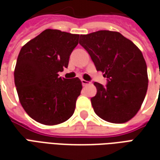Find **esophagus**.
Wrapping results in <instances>:
<instances>
[{
    "label": "esophagus",
    "instance_id": "34e87169",
    "mask_svg": "<svg viewBox=\"0 0 160 160\" xmlns=\"http://www.w3.org/2000/svg\"><path fill=\"white\" fill-rule=\"evenodd\" d=\"M81 82H82V86H86V85H88V84L90 83L89 82L86 81V80H84V79H82Z\"/></svg>",
    "mask_w": 160,
    "mask_h": 160
}]
</instances>
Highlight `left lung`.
<instances>
[{
  "instance_id": "1",
  "label": "left lung",
  "mask_w": 160,
  "mask_h": 160,
  "mask_svg": "<svg viewBox=\"0 0 160 160\" xmlns=\"http://www.w3.org/2000/svg\"><path fill=\"white\" fill-rule=\"evenodd\" d=\"M79 44L105 72L106 86L94 82L97 94L91 98L100 118L112 123H124L140 110L148 88L147 66L141 51L119 32L99 30L80 35Z\"/></svg>"
}]
</instances>
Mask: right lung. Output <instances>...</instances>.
Wrapping results in <instances>:
<instances>
[{
  "instance_id": "1",
  "label": "right lung",
  "mask_w": 160,
  "mask_h": 160,
  "mask_svg": "<svg viewBox=\"0 0 160 160\" xmlns=\"http://www.w3.org/2000/svg\"><path fill=\"white\" fill-rule=\"evenodd\" d=\"M79 34L45 29L23 46L14 78L20 104L37 122L53 126L72 116L82 82L78 78H61L78 44Z\"/></svg>"
}]
</instances>
